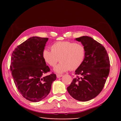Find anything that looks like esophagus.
I'll return each mask as SVG.
<instances>
[{
  "label": "esophagus",
  "mask_w": 121,
  "mask_h": 121,
  "mask_svg": "<svg viewBox=\"0 0 121 121\" xmlns=\"http://www.w3.org/2000/svg\"><path fill=\"white\" fill-rule=\"evenodd\" d=\"M62 76V75H60V74H56V77L57 78H60Z\"/></svg>",
  "instance_id": "obj_1"
}]
</instances>
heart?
I'll return each instance as SVG.
<instances>
[{"label":"heart","mask_w":121,"mask_h":121,"mask_svg":"<svg viewBox=\"0 0 121 121\" xmlns=\"http://www.w3.org/2000/svg\"><path fill=\"white\" fill-rule=\"evenodd\" d=\"M51 49H44L43 59L51 67L55 66L59 60L60 61L53 69L56 73H61L70 69L76 70L81 66L85 60V48L80 44L68 41L58 42L52 45Z\"/></svg>","instance_id":"b5f03b06"}]
</instances>
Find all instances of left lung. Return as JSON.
<instances>
[{
	"instance_id": "1",
	"label": "left lung",
	"mask_w": 121,
	"mask_h": 121,
	"mask_svg": "<svg viewBox=\"0 0 121 121\" xmlns=\"http://www.w3.org/2000/svg\"><path fill=\"white\" fill-rule=\"evenodd\" d=\"M75 40L84 46L86 56L75 70L80 77L73 79L67 91L75 99L87 101L97 97L104 88L109 73V59L105 48L92 37L82 36Z\"/></svg>"
}]
</instances>
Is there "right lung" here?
Returning a JSON list of instances; mask_svg holds the SVG:
<instances>
[{
  "label": "right lung",
  "instance_id": "add662e5",
  "mask_svg": "<svg viewBox=\"0 0 121 121\" xmlns=\"http://www.w3.org/2000/svg\"><path fill=\"white\" fill-rule=\"evenodd\" d=\"M48 38L32 37L17 46L12 54L10 68L18 91L26 100L38 102L48 95L56 75L44 76L50 69L42 53Z\"/></svg>",
  "mask_w": 121,
  "mask_h": 121
}]
</instances>
